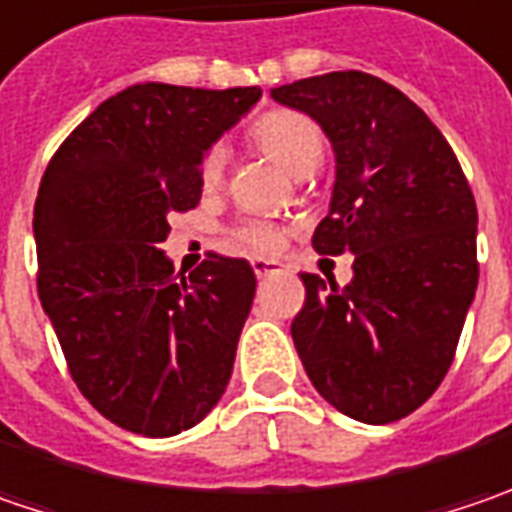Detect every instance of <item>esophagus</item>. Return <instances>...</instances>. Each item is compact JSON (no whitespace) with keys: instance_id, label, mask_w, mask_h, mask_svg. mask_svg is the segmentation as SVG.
I'll return each mask as SVG.
<instances>
[{"instance_id":"obj_1","label":"esophagus","mask_w":512,"mask_h":512,"mask_svg":"<svg viewBox=\"0 0 512 512\" xmlns=\"http://www.w3.org/2000/svg\"><path fill=\"white\" fill-rule=\"evenodd\" d=\"M250 265H253L256 276H270V273H279L282 270V262H276V259H253Z\"/></svg>"}]
</instances>
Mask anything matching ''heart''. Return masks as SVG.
<instances>
[{
	"instance_id": "b5f03b06",
	"label": "heart",
	"mask_w": 512,
	"mask_h": 512,
	"mask_svg": "<svg viewBox=\"0 0 512 512\" xmlns=\"http://www.w3.org/2000/svg\"><path fill=\"white\" fill-rule=\"evenodd\" d=\"M253 141L262 146V152H268L270 158L285 167L294 178H305V175H314L322 161V132L317 129L314 120H308L305 115H296V112H270L265 115L256 126H253ZM224 164H227V152L224 146H213L201 164V181L204 187H216L224 175ZM236 242L247 247V250H256V253H265L273 250L282 233L276 224L270 221H259V218H250L242 221L236 227Z\"/></svg>"
}]
</instances>
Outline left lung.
I'll return each mask as SVG.
<instances>
[{
    "label": "left lung",
    "mask_w": 512,
    "mask_h": 512,
    "mask_svg": "<svg viewBox=\"0 0 512 512\" xmlns=\"http://www.w3.org/2000/svg\"><path fill=\"white\" fill-rule=\"evenodd\" d=\"M270 97L331 141L334 190L311 242L354 256L345 288L302 273L299 360L343 415L400 421L441 386L475 299L473 190L438 126L380 77L331 71Z\"/></svg>",
    "instance_id": "obj_1"
}]
</instances>
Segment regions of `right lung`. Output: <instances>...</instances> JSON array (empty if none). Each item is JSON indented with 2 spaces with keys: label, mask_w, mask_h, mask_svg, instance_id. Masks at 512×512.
<instances>
[{
  "label": "right lung",
  "mask_w": 512,
  "mask_h": 512,
  "mask_svg": "<svg viewBox=\"0 0 512 512\" xmlns=\"http://www.w3.org/2000/svg\"><path fill=\"white\" fill-rule=\"evenodd\" d=\"M262 89L138 83L57 149L34 204L39 302L77 389L117 426L169 438L216 406L256 294L244 259L190 276L158 247L201 201V164Z\"/></svg>",
  "instance_id": "right-lung-1"
}]
</instances>
